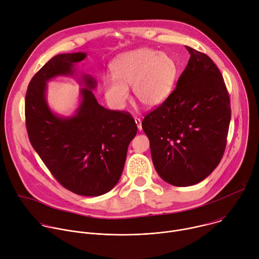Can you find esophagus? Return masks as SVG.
Here are the masks:
<instances>
[{"label":"esophagus","mask_w":259,"mask_h":259,"mask_svg":"<svg viewBox=\"0 0 259 259\" xmlns=\"http://www.w3.org/2000/svg\"><path fill=\"white\" fill-rule=\"evenodd\" d=\"M135 123H136V126L138 128V130H141L142 129V126H141V120L139 118H135Z\"/></svg>","instance_id":"1"}]
</instances>
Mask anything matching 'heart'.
Returning a JSON list of instances; mask_svg holds the SVG:
<instances>
[{"instance_id":"heart-1","label":"heart","mask_w":259,"mask_h":259,"mask_svg":"<svg viewBox=\"0 0 259 259\" xmlns=\"http://www.w3.org/2000/svg\"><path fill=\"white\" fill-rule=\"evenodd\" d=\"M113 78L102 79V91L107 104L123 109L129 98V88L143 105L156 107L171 94L178 66L168 54L151 48H139L119 55L110 63Z\"/></svg>"}]
</instances>
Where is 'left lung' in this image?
Returning <instances> with one entry per match:
<instances>
[{
	"label": "left lung",
	"instance_id": "8db88e82",
	"mask_svg": "<svg viewBox=\"0 0 259 259\" xmlns=\"http://www.w3.org/2000/svg\"><path fill=\"white\" fill-rule=\"evenodd\" d=\"M191 57L169 97L142 121L154 166L175 187L204 180L224 156L231 102L212 59L189 46Z\"/></svg>",
	"mask_w": 259,
	"mask_h": 259
}]
</instances>
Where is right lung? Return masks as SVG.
I'll return each mask as SVG.
<instances>
[{"label":"right lung","mask_w":259,"mask_h":259,"mask_svg":"<svg viewBox=\"0 0 259 259\" xmlns=\"http://www.w3.org/2000/svg\"><path fill=\"white\" fill-rule=\"evenodd\" d=\"M86 56L84 52L58 54L35 73L25 95V124L34 151L61 186L80 196L97 197L118 183L137 126L129 113L97 102L92 92L97 83L85 73L81 103L73 116L61 117L50 109L47 82L58 76L73 77L75 64Z\"/></svg>","instance_id":"1"}]
</instances>
